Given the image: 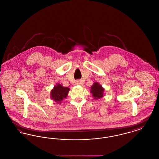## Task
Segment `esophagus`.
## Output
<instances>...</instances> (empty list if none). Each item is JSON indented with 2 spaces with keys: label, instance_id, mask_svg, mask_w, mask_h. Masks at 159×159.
<instances>
[{
  "label": "esophagus",
  "instance_id": "esophagus-1",
  "mask_svg": "<svg viewBox=\"0 0 159 159\" xmlns=\"http://www.w3.org/2000/svg\"><path fill=\"white\" fill-rule=\"evenodd\" d=\"M75 84H82V82L80 80H76L75 82Z\"/></svg>",
  "mask_w": 159,
  "mask_h": 159
}]
</instances>
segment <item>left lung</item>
<instances>
[{
	"label": "left lung",
	"mask_w": 159,
	"mask_h": 159,
	"mask_svg": "<svg viewBox=\"0 0 159 159\" xmlns=\"http://www.w3.org/2000/svg\"><path fill=\"white\" fill-rule=\"evenodd\" d=\"M104 89L98 82H95L91 86V93L94 99L101 98L104 96Z\"/></svg>",
	"instance_id": "8db88e82"
}]
</instances>
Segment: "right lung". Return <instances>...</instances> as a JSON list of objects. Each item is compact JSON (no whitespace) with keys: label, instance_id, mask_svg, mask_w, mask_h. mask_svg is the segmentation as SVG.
<instances>
[{"label":"right lung","instance_id":"1","mask_svg":"<svg viewBox=\"0 0 159 159\" xmlns=\"http://www.w3.org/2000/svg\"><path fill=\"white\" fill-rule=\"evenodd\" d=\"M70 88L67 87H64L60 84L58 83L51 91V98L58 104H60L64 98L67 97Z\"/></svg>","mask_w":159,"mask_h":159}]
</instances>
